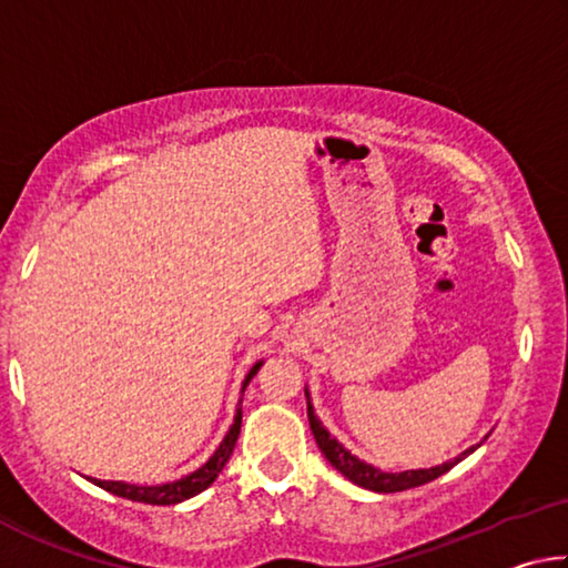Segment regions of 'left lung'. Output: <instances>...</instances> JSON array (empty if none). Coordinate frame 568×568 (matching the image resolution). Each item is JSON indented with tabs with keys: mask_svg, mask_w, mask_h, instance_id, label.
<instances>
[{
	"mask_svg": "<svg viewBox=\"0 0 568 568\" xmlns=\"http://www.w3.org/2000/svg\"><path fill=\"white\" fill-rule=\"evenodd\" d=\"M305 398H307V420H311V430L315 436V444L323 450V456L331 460V466L335 470H341V474L353 480L355 486L361 488H368V491H376V494H396V491H406V488H416L428 484V480H436L438 476H444L446 470L454 468L458 460H464L468 454H474V450L480 446H470L464 454L456 456L454 460H446V464L434 466V468H418V470H403V474H386V470H381L376 466L365 464V460L355 458L348 448H343V444H338L328 430L323 428V423L318 420L313 410V403H311V393L305 388ZM488 438V436H486Z\"/></svg>",
	"mask_w": 568,
	"mask_h": 568,
	"instance_id": "8db88e82",
	"label": "left lung"
}]
</instances>
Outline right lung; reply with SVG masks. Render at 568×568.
<instances>
[{
	"instance_id": "right-lung-1",
	"label": "right lung",
	"mask_w": 568,
	"mask_h": 568,
	"mask_svg": "<svg viewBox=\"0 0 568 568\" xmlns=\"http://www.w3.org/2000/svg\"><path fill=\"white\" fill-rule=\"evenodd\" d=\"M263 361H257L250 373L245 376L243 383V390L247 388V383L253 381V376L257 371H261ZM240 423H243V410L237 408L235 413V420L233 426H230L227 436L223 438V444L217 446V450L213 456H210L203 466L197 470H192L190 476H182L180 480H172V484H160V486H134V484H124V480H100V478H90L94 486L104 488V491H110L120 498H128V501H138V504H150V506H172V504H180L185 501V498L197 496L200 491H205V488L213 484L217 478L220 470L225 468V464L233 456V448L237 444V436H240Z\"/></svg>"
}]
</instances>
